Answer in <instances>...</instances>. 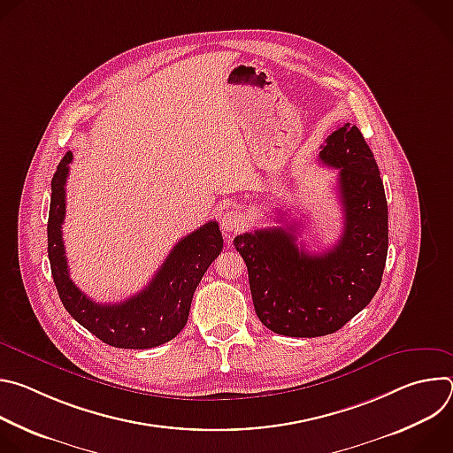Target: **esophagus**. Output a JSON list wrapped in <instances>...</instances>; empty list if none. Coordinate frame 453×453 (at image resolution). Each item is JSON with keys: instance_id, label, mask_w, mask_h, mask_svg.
I'll return each mask as SVG.
<instances>
[{"instance_id": "1", "label": "esophagus", "mask_w": 453, "mask_h": 453, "mask_svg": "<svg viewBox=\"0 0 453 453\" xmlns=\"http://www.w3.org/2000/svg\"><path fill=\"white\" fill-rule=\"evenodd\" d=\"M222 231L229 236L234 231H240L245 226V215L240 210H227L220 219Z\"/></svg>"}]
</instances>
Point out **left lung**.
I'll return each instance as SVG.
<instances>
[{
    "label": "left lung",
    "mask_w": 453,
    "mask_h": 453,
    "mask_svg": "<svg viewBox=\"0 0 453 453\" xmlns=\"http://www.w3.org/2000/svg\"><path fill=\"white\" fill-rule=\"evenodd\" d=\"M319 159L339 168L344 229L332 249L306 252L297 245V224L243 233L233 242L247 265L257 319L287 337L341 330L380 288L389 247L383 182L358 127H339Z\"/></svg>",
    "instance_id": "1"
}]
</instances>
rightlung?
<instances>
[{
  "instance_id": "1",
  "label": "right lung",
  "mask_w": 453,
  "mask_h": 453,
  "mask_svg": "<svg viewBox=\"0 0 453 453\" xmlns=\"http://www.w3.org/2000/svg\"><path fill=\"white\" fill-rule=\"evenodd\" d=\"M73 154L66 152L51 179L48 217V257L58 297L68 313L102 342L123 349H149L172 341L184 328L193 292L222 250V233L215 220L179 240L152 281L123 303L100 304L70 278L62 242L66 215V179Z\"/></svg>"
}]
</instances>
